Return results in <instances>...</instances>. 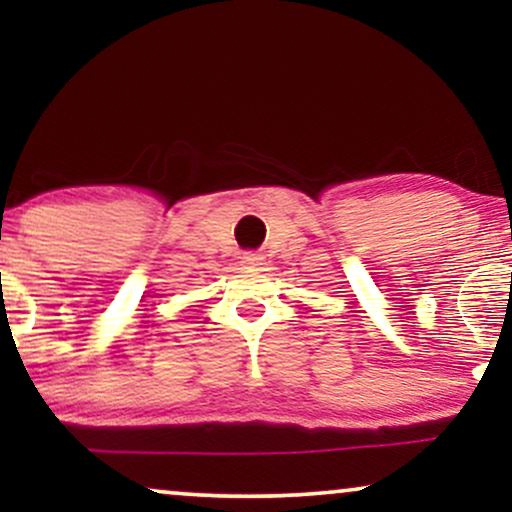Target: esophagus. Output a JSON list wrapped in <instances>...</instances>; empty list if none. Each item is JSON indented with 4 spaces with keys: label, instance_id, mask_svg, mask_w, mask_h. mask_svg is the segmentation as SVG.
Listing matches in <instances>:
<instances>
[{
    "label": "esophagus",
    "instance_id": "1",
    "mask_svg": "<svg viewBox=\"0 0 512 512\" xmlns=\"http://www.w3.org/2000/svg\"><path fill=\"white\" fill-rule=\"evenodd\" d=\"M243 264L245 267H260V264H264V257L257 255V252H245Z\"/></svg>",
    "mask_w": 512,
    "mask_h": 512
}]
</instances>
